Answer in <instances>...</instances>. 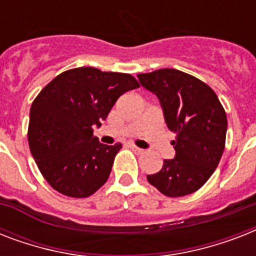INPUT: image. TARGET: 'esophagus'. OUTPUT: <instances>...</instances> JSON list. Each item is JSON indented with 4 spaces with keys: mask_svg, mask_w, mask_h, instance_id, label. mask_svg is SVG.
<instances>
[{
    "mask_svg": "<svg viewBox=\"0 0 256 256\" xmlns=\"http://www.w3.org/2000/svg\"><path fill=\"white\" fill-rule=\"evenodd\" d=\"M130 148H132V152H136V154H144V148H136V146H134V144H130Z\"/></svg>",
    "mask_w": 256,
    "mask_h": 256,
    "instance_id": "34e87169",
    "label": "esophagus"
}]
</instances>
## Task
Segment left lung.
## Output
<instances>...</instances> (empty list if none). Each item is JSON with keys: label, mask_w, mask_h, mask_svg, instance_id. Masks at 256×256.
I'll use <instances>...</instances> for the list:
<instances>
[{"label": "left lung", "mask_w": 256, "mask_h": 256, "mask_svg": "<svg viewBox=\"0 0 256 256\" xmlns=\"http://www.w3.org/2000/svg\"><path fill=\"white\" fill-rule=\"evenodd\" d=\"M138 80L156 94L164 122L175 134V156L148 175V183L171 198L191 194L207 182L222 158L226 112L210 86L180 70L138 74Z\"/></svg>", "instance_id": "obj_1"}]
</instances>
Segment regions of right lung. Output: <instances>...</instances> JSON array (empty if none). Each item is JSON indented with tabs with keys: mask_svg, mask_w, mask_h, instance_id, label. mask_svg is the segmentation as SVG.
Wrapping results in <instances>:
<instances>
[{
	"mask_svg": "<svg viewBox=\"0 0 256 256\" xmlns=\"http://www.w3.org/2000/svg\"><path fill=\"white\" fill-rule=\"evenodd\" d=\"M140 88L130 74L96 68L64 72L42 88L30 108L29 148L54 190L86 198L108 180L120 144H100L92 128L124 92Z\"/></svg>",
	"mask_w": 256,
	"mask_h": 256,
	"instance_id": "right-lung-1",
	"label": "right lung"
}]
</instances>
